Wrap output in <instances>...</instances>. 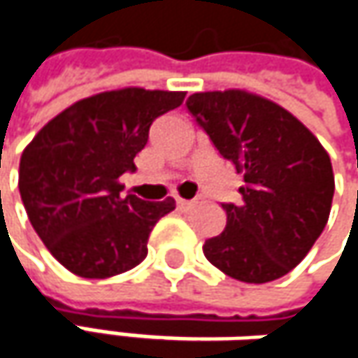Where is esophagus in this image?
<instances>
[{"label":"esophagus","instance_id":"esophagus-1","mask_svg":"<svg viewBox=\"0 0 358 358\" xmlns=\"http://www.w3.org/2000/svg\"><path fill=\"white\" fill-rule=\"evenodd\" d=\"M176 203H178L180 209H190L192 207V201H186V199H178Z\"/></svg>","mask_w":358,"mask_h":358}]
</instances>
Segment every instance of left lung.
Returning a JSON list of instances; mask_svg holds the SVG:
<instances>
[{
	"label": "left lung",
	"instance_id": "obj_1",
	"mask_svg": "<svg viewBox=\"0 0 358 358\" xmlns=\"http://www.w3.org/2000/svg\"><path fill=\"white\" fill-rule=\"evenodd\" d=\"M188 111L245 174L243 203H224L226 230L203 252L226 275L265 284L294 269L323 232L334 172L315 134L288 109L249 91L194 93Z\"/></svg>",
	"mask_w": 358,
	"mask_h": 358
}]
</instances>
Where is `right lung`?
Returning a JSON list of instances; mask_svg holds the SVG:
<instances>
[{"mask_svg":"<svg viewBox=\"0 0 358 358\" xmlns=\"http://www.w3.org/2000/svg\"><path fill=\"white\" fill-rule=\"evenodd\" d=\"M182 91L126 87L80 99L49 120L20 157L18 188L47 250L72 273L103 280L147 257L153 226L176 201L122 196L155 117L184 101Z\"/></svg>","mask_w":358,"mask_h":358,"instance_id":"obj_1","label":"right lung"}]
</instances>
